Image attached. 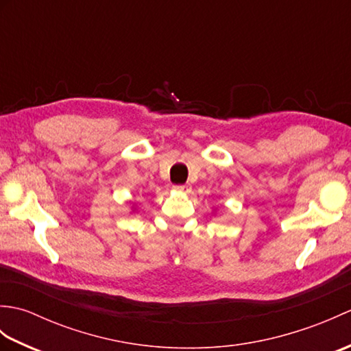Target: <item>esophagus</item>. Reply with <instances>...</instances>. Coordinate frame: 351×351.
<instances>
[{"label":"esophagus","instance_id":"esophagus-1","mask_svg":"<svg viewBox=\"0 0 351 351\" xmlns=\"http://www.w3.org/2000/svg\"><path fill=\"white\" fill-rule=\"evenodd\" d=\"M173 190L175 191H180V193H190L191 187H190V185H187V184H182V185H175Z\"/></svg>","mask_w":351,"mask_h":351}]
</instances>
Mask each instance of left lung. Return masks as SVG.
Wrapping results in <instances>:
<instances>
[{"mask_svg": "<svg viewBox=\"0 0 351 351\" xmlns=\"http://www.w3.org/2000/svg\"><path fill=\"white\" fill-rule=\"evenodd\" d=\"M214 211H215V208H214Z\"/></svg>", "mask_w": 351, "mask_h": 351, "instance_id": "obj_1", "label": "left lung"}]
</instances>
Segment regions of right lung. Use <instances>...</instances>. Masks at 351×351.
<instances>
[{"mask_svg": "<svg viewBox=\"0 0 351 351\" xmlns=\"http://www.w3.org/2000/svg\"><path fill=\"white\" fill-rule=\"evenodd\" d=\"M136 211H137V208H136V206H134V205H132V211H131V213H136Z\"/></svg>", "mask_w": 351, "mask_h": 351, "instance_id": "obj_1", "label": "right lung"}]
</instances>
